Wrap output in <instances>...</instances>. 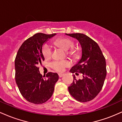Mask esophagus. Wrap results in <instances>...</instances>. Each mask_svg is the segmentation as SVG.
<instances>
[{
    "instance_id": "obj_1",
    "label": "esophagus",
    "mask_w": 122,
    "mask_h": 122,
    "mask_svg": "<svg viewBox=\"0 0 122 122\" xmlns=\"http://www.w3.org/2000/svg\"><path fill=\"white\" fill-rule=\"evenodd\" d=\"M64 73H58V76H59L60 77H62L63 76H64Z\"/></svg>"
}]
</instances>
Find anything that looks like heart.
Wrapping results in <instances>:
<instances>
[{"mask_svg": "<svg viewBox=\"0 0 122 122\" xmlns=\"http://www.w3.org/2000/svg\"><path fill=\"white\" fill-rule=\"evenodd\" d=\"M54 43L58 46L62 47L65 50H71L74 46V43L71 39L67 38H60L54 41ZM42 52L45 58H49L51 55V48L50 46L47 43H45L42 49ZM70 53L72 55L76 56L78 52L76 50H71ZM51 66L53 69L58 72H62L65 68L69 65L68 61H54L51 63Z\"/></svg>", "mask_w": 122, "mask_h": 122, "instance_id": "obj_1", "label": "heart"}]
</instances>
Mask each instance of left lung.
I'll use <instances>...</instances> for the list:
<instances>
[{
  "label": "left lung",
  "mask_w": 122,
  "mask_h": 122,
  "mask_svg": "<svg viewBox=\"0 0 122 122\" xmlns=\"http://www.w3.org/2000/svg\"><path fill=\"white\" fill-rule=\"evenodd\" d=\"M76 38L80 43L82 56L71 72H79L82 79L77 80L75 76L68 90L76 100L87 102L93 99L100 92L107 75L106 62L100 47L96 42L81 33L66 34Z\"/></svg>",
  "instance_id": "left-lung-1"
}]
</instances>
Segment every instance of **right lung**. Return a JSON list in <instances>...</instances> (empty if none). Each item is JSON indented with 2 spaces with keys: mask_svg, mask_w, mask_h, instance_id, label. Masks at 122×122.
Instances as JSON below:
<instances>
[{
  "mask_svg": "<svg viewBox=\"0 0 122 122\" xmlns=\"http://www.w3.org/2000/svg\"><path fill=\"white\" fill-rule=\"evenodd\" d=\"M56 34L37 33L26 40L18 50L15 60V81L21 95L36 104L45 103L52 96L58 80L57 73H40L38 65L44 61L42 48L48 39Z\"/></svg>",
  "mask_w": 122,
  "mask_h": 122,
  "instance_id": "1",
  "label": "right lung"
}]
</instances>
